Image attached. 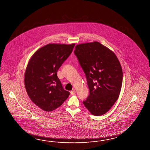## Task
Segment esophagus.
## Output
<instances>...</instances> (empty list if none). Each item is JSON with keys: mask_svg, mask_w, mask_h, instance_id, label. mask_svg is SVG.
<instances>
[{"mask_svg": "<svg viewBox=\"0 0 150 150\" xmlns=\"http://www.w3.org/2000/svg\"><path fill=\"white\" fill-rule=\"evenodd\" d=\"M76 93V91H75V89H73L72 91H70V94H71V95H74V94H75Z\"/></svg>", "mask_w": 150, "mask_h": 150, "instance_id": "34e87169", "label": "esophagus"}]
</instances>
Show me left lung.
Masks as SVG:
<instances>
[{
  "label": "left lung",
  "mask_w": 150,
  "mask_h": 150,
  "mask_svg": "<svg viewBox=\"0 0 150 150\" xmlns=\"http://www.w3.org/2000/svg\"><path fill=\"white\" fill-rule=\"evenodd\" d=\"M74 52L89 89V95L83 103L93 115H103L120 93L123 73L119 59L113 52L98 42L77 45Z\"/></svg>",
  "instance_id": "8db88e82"
}]
</instances>
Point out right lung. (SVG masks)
I'll return each instance as SVG.
<instances>
[{"mask_svg": "<svg viewBox=\"0 0 150 150\" xmlns=\"http://www.w3.org/2000/svg\"><path fill=\"white\" fill-rule=\"evenodd\" d=\"M75 44H49L35 52L26 69L25 87L32 101L46 112L61 106L70 94L57 76Z\"/></svg>", "mask_w": 150, "mask_h": 150, "instance_id": "right-lung-1", "label": "right lung"}]
</instances>
